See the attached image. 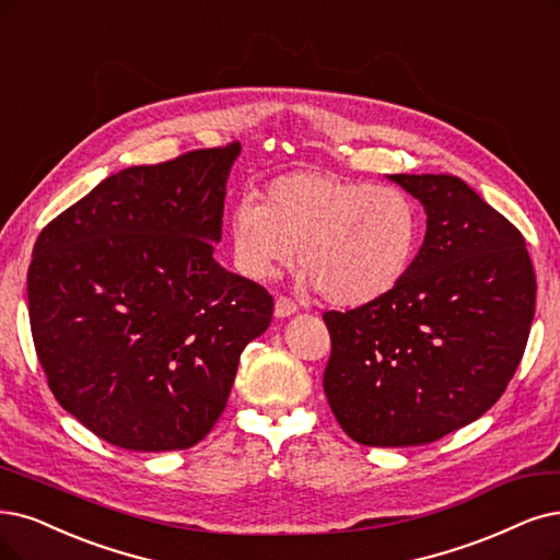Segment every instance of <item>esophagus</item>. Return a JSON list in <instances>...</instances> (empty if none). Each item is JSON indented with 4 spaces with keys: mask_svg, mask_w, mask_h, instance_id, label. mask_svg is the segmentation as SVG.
Listing matches in <instances>:
<instances>
[{
    "mask_svg": "<svg viewBox=\"0 0 560 560\" xmlns=\"http://www.w3.org/2000/svg\"><path fill=\"white\" fill-rule=\"evenodd\" d=\"M293 314H298V304L291 298H279L275 302V316L277 318H288V316H293Z\"/></svg>",
    "mask_w": 560,
    "mask_h": 560,
    "instance_id": "obj_1",
    "label": "esophagus"
}]
</instances>
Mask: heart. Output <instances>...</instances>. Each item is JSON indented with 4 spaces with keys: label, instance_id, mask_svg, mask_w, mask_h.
<instances>
[{
    "label": "heart",
    "instance_id": "1",
    "mask_svg": "<svg viewBox=\"0 0 560 560\" xmlns=\"http://www.w3.org/2000/svg\"><path fill=\"white\" fill-rule=\"evenodd\" d=\"M231 244L248 277L265 279L293 260L320 298L355 308L387 295L420 246L418 207L392 186H371L320 171L269 182L260 205L231 214Z\"/></svg>",
    "mask_w": 560,
    "mask_h": 560
}]
</instances>
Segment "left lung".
Segmentation results:
<instances>
[{"label":"left lung","instance_id":"left-lung-1","mask_svg":"<svg viewBox=\"0 0 560 560\" xmlns=\"http://www.w3.org/2000/svg\"><path fill=\"white\" fill-rule=\"evenodd\" d=\"M427 212V235L392 291L325 312V397L350 439L427 445L501 399L535 316L526 240L454 175H392Z\"/></svg>","mask_w":560,"mask_h":560}]
</instances>
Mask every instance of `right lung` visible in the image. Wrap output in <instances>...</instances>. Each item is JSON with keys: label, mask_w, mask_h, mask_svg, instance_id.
Returning <instances> with one entry per match:
<instances>
[{"label": "right lung", "mask_w": 560, "mask_h": 560, "mask_svg": "<svg viewBox=\"0 0 560 560\" xmlns=\"http://www.w3.org/2000/svg\"><path fill=\"white\" fill-rule=\"evenodd\" d=\"M240 142L131 165L40 231L32 339L59 406L110 445L186 450L212 431L275 300L214 260Z\"/></svg>", "instance_id": "obj_1"}]
</instances>
